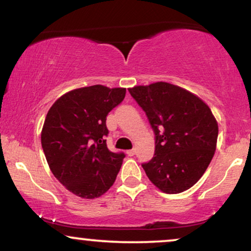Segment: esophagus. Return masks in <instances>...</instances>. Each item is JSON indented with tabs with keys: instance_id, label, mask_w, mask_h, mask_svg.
Segmentation results:
<instances>
[{
	"instance_id": "1",
	"label": "esophagus",
	"mask_w": 251,
	"mask_h": 251,
	"mask_svg": "<svg viewBox=\"0 0 251 251\" xmlns=\"http://www.w3.org/2000/svg\"><path fill=\"white\" fill-rule=\"evenodd\" d=\"M126 154H128L129 156H133L136 154V150L135 149H132V150H129V151H126Z\"/></svg>"
}]
</instances>
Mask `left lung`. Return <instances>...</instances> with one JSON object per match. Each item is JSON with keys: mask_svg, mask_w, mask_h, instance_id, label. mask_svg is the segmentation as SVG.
Masks as SVG:
<instances>
[{"mask_svg": "<svg viewBox=\"0 0 251 251\" xmlns=\"http://www.w3.org/2000/svg\"><path fill=\"white\" fill-rule=\"evenodd\" d=\"M128 90L155 133L153 159L142 164L149 179L168 194L191 188L207 170L217 145L218 123L211 109L197 95L168 82Z\"/></svg>", "mask_w": 251, "mask_h": 251, "instance_id": "obj_1", "label": "left lung"}]
</instances>
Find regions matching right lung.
<instances>
[{
	"label": "right lung",
	"mask_w": 251,
	"mask_h": 251,
	"mask_svg": "<svg viewBox=\"0 0 251 251\" xmlns=\"http://www.w3.org/2000/svg\"><path fill=\"white\" fill-rule=\"evenodd\" d=\"M125 96L126 88H78L48 112L41 132L44 155L53 176L77 197L99 198L114 184L125 154L107 149L106 116Z\"/></svg>",
	"instance_id": "right-lung-1"
}]
</instances>
